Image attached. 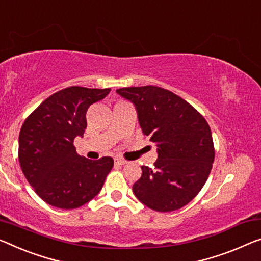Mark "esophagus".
<instances>
[{"mask_svg":"<svg viewBox=\"0 0 261 261\" xmlns=\"http://www.w3.org/2000/svg\"><path fill=\"white\" fill-rule=\"evenodd\" d=\"M114 162L115 164H118V166H123V164H126L127 161H125V160H121V159H114Z\"/></svg>","mask_w":261,"mask_h":261,"instance_id":"1","label":"esophagus"}]
</instances>
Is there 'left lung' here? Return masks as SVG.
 Masks as SVG:
<instances>
[{
  "label": "left lung",
  "mask_w": 261,
  "mask_h": 261,
  "mask_svg": "<svg viewBox=\"0 0 261 261\" xmlns=\"http://www.w3.org/2000/svg\"><path fill=\"white\" fill-rule=\"evenodd\" d=\"M134 103L143 134L158 147L154 168L142 166L133 192L159 212L187 205L205 184L215 160L211 129L189 102L162 87L117 90Z\"/></svg>",
  "instance_id": "8db88e82"
}]
</instances>
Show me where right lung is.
Listing matches in <instances>:
<instances>
[{"instance_id": "right-lung-1", "label": "right lung", "mask_w": 261, "mask_h": 261, "mask_svg": "<svg viewBox=\"0 0 261 261\" xmlns=\"http://www.w3.org/2000/svg\"><path fill=\"white\" fill-rule=\"evenodd\" d=\"M111 89L71 86L44 100L19 132L18 161L27 181L44 202L75 209L99 194L114 161L77 154L73 140L86 129V112Z\"/></svg>"}]
</instances>
